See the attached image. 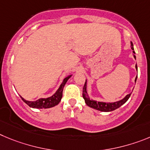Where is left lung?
<instances>
[{"mask_svg": "<svg viewBox=\"0 0 150 150\" xmlns=\"http://www.w3.org/2000/svg\"><path fill=\"white\" fill-rule=\"evenodd\" d=\"M131 48H132V50H134V48H133V44L132 42V45H131ZM133 53L134 54V52L133 51ZM134 58H135V56L134 55ZM136 69H137V64L135 66ZM136 80H137V77L135 78V82ZM131 94L129 93L124 98H122V100L118 101V102H112V103H106V102H96V101H93V100H90V98L87 96V80L85 81L84 86L83 87V98L85 101V103L87 104L88 105L89 107L93 108L94 109H96L98 110H101V111H104V112H109V111H112V110H114L116 109L119 108L122 106L124 103L127 102V100L130 97Z\"/></svg>", "mask_w": 150, "mask_h": 150, "instance_id": "obj_1", "label": "left lung"}]
</instances>
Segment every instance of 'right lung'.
<instances>
[{
  "instance_id": "1",
  "label": "right lung",
  "mask_w": 150,
  "mask_h": 150,
  "mask_svg": "<svg viewBox=\"0 0 150 150\" xmlns=\"http://www.w3.org/2000/svg\"><path fill=\"white\" fill-rule=\"evenodd\" d=\"M72 76L71 75H68L67 77H66L64 79H63V81L62 82V83L60 84V87L57 92L54 94L52 96L49 97V98H40L38 100L35 101V102H30V101L25 100V98H23L22 97H21V99H22L28 106H30V108H52L55 105H58L59 102L61 100L62 96H63V87L65 86L66 83L68 81L69 78Z\"/></svg>"
}]
</instances>
